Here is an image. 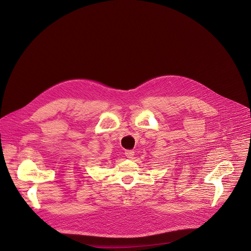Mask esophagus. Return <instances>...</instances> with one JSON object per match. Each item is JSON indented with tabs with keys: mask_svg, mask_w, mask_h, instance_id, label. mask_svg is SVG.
Instances as JSON below:
<instances>
[{
	"mask_svg": "<svg viewBox=\"0 0 251 251\" xmlns=\"http://www.w3.org/2000/svg\"><path fill=\"white\" fill-rule=\"evenodd\" d=\"M126 156L127 157V158H129V159H131V158H133V156H134V151H131V150H128V151H126Z\"/></svg>",
	"mask_w": 251,
	"mask_h": 251,
	"instance_id": "1",
	"label": "esophagus"
}]
</instances>
